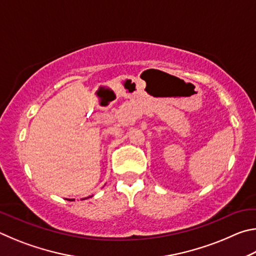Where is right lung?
I'll list each match as a JSON object with an SVG mask.
<instances>
[{
	"instance_id": "right-lung-1",
	"label": "right lung",
	"mask_w": 256,
	"mask_h": 256,
	"mask_svg": "<svg viewBox=\"0 0 256 256\" xmlns=\"http://www.w3.org/2000/svg\"><path fill=\"white\" fill-rule=\"evenodd\" d=\"M89 198V196H88ZM84 198H82V200H84ZM71 201H74V200H71Z\"/></svg>"
}]
</instances>
